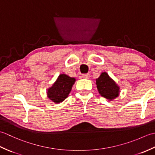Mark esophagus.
Here are the masks:
<instances>
[{
    "mask_svg": "<svg viewBox=\"0 0 155 155\" xmlns=\"http://www.w3.org/2000/svg\"><path fill=\"white\" fill-rule=\"evenodd\" d=\"M90 74H82V78H89Z\"/></svg>",
    "mask_w": 155,
    "mask_h": 155,
    "instance_id": "obj_1",
    "label": "esophagus"
}]
</instances>
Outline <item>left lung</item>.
<instances>
[{
  "label": "left lung",
  "mask_w": 155,
  "mask_h": 155,
  "mask_svg": "<svg viewBox=\"0 0 155 155\" xmlns=\"http://www.w3.org/2000/svg\"><path fill=\"white\" fill-rule=\"evenodd\" d=\"M98 91L102 97L112 100L118 96L119 87L112 80L107 72H103L97 79Z\"/></svg>",
  "instance_id": "1"
}]
</instances>
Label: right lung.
I'll use <instances>...</instances> for the list:
<instances>
[{"label":"right lung","mask_w":155,"mask_h":155,"mask_svg":"<svg viewBox=\"0 0 155 155\" xmlns=\"http://www.w3.org/2000/svg\"><path fill=\"white\" fill-rule=\"evenodd\" d=\"M75 78L69 77L64 74L58 76L57 81L48 91V97L55 103L63 101L70 93Z\"/></svg>","instance_id":"obj_1"}]
</instances>
